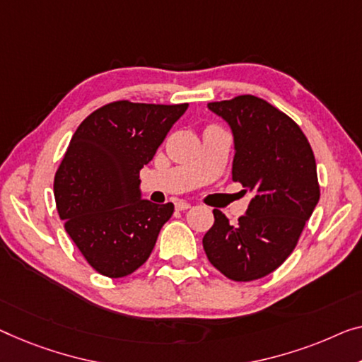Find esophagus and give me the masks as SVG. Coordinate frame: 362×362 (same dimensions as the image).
I'll list each match as a JSON object with an SVG mask.
<instances>
[{
	"mask_svg": "<svg viewBox=\"0 0 362 362\" xmlns=\"http://www.w3.org/2000/svg\"><path fill=\"white\" fill-rule=\"evenodd\" d=\"M190 206L192 204L188 202H177L175 203V209H179V211H185V209H188Z\"/></svg>",
	"mask_w": 362,
	"mask_h": 362,
	"instance_id": "34e87169",
	"label": "esophagus"
}]
</instances>
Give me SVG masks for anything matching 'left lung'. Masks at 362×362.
<instances>
[{"label":"left lung","mask_w":362,"mask_h":362,"mask_svg":"<svg viewBox=\"0 0 362 362\" xmlns=\"http://www.w3.org/2000/svg\"><path fill=\"white\" fill-rule=\"evenodd\" d=\"M234 138L233 180L253 193L235 226L219 209L203 237L208 260L234 281L274 272L291 255L319 203L314 153L291 118L255 95L209 102Z\"/></svg>","instance_id":"obj_1"}]
</instances>
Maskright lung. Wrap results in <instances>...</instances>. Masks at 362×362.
<instances>
[{"label":"right lung","mask_w":362,"mask_h":362,"mask_svg":"<svg viewBox=\"0 0 362 362\" xmlns=\"http://www.w3.org/2000/svg\"><path fill=\"white\" fill-rule=\"evenodd\" d=\"M188 104L118 100L86 118L58 167L53 192L64 229L95 272L132 274L148 260L174 204L143 199L139 170Z\"/></svg>","instance_id":"obj_1"}]
</instances>
